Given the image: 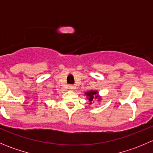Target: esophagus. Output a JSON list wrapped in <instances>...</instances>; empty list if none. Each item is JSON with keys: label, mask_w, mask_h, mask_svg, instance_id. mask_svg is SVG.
<instances>
[{"label": "esophagus", "mask_w": 153, "mask_h": 153, "mask_svg": "<svg viewBox=\"0 0 153 153\" xmlns=\"http://www.w3.org/2000/svg\"><path fill=\"white\" fill-rule=\"evenodd\" d=\"M68 87H69V89H70V90H74V89H75V87L73 85H69Z\"/></svg>", "instance_id": "1"}]
</instances>
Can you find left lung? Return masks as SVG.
Masks as SVG:
<instances>
[{"label":"left lung","instance_id":"1","mask_svg":"<svg viewBox=\"0 0 153 153\" xmlns=\"http://www.w3.org/2000/svg\"><path fill=\"white\" fill-rule=\"evenodd\" d=\"M86 95L87 96V98L89 99V104H92V102L93 101V99H96V98H98V101H100L101 98H99L98 96V92L97 90H90L89 92H86Z\"/></svg>","mask_w":153,"mask_h":153}]
</instances>
